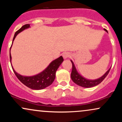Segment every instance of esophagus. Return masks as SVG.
<instances>
[{
    "instance_id": "obj_1",
    "label": "esophagus",
    "mask_w": 122,
    "mask_h": 122,
    "mask_svg": "<svg viewBox=\"0 0 122 122\" xmlns=\"http://www.w3.org/2000/svg\"><path fill=\"white\" fill-rule=\"evenodd\" d=\"M62 56H63V57H64V59H66V58H68V57H70V54L68 52H65V53H63Z\"/></svg>"
}]
</instances>
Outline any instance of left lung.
<instances>
[{
	"label": "left lung",
	"instance_id": "1",
	"mask_svg": "<svg viewBox=\"0 0 122 122\" xmlns=\"http://www.w3.org/2000/svg\"><path fill=\"white\" fill-rule=\"evenodd\" d=\"M104 30L108 33L107 30H106V29H104ZM71 62L72 64V72H71V79H72L73 81L75 82V84L79 85V86L85 88L92 87V86H95L99 84H100L106 77V76L108 75L111 69V68H110V69L108 70L107 72L103 76L99 78V79L94 80H90L85 79L83 77H82L80 75L79 73L77 72V71L76 69L75 65H74L72 61H71Z\"/></svg>",
	"mask_w": 122,
	"mask_h": 122
}]
</instances>
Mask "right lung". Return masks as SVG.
Instances as JSON below:
<instances>
[{
    "mask_svg": "<svg viewBox=\"0 0 122 122\" xmlns=\"http://www.w3.org/2000/svg\"><path fill=\"white\" fill-rule=\"evenodd\" d=\"M29 27H30V25L29 24L23 25L20 29H19L15 33L13 41L14 40L16 36L19 33ZM13 41H12V42H13ZM10 59L11 62V54H10ZM63 61H64L63 57L62 56H60L59 58H57L50 63L49 65L46 68V69H45L43 72L38 74L37 75L33 76H23L17 73L13 69V68H12L13 69L15 75L17 77L18 79L20 80V81L22 82L23 84L32 89L40 90V89H42L46 88L47 86H49L53 83L56 77V72L57 69Z\"/></svg>",
    "mask_w": 122,
    "mask_h": 122,
    "instance_id": "1",
    "label": "right lung"
}]
</instances>
